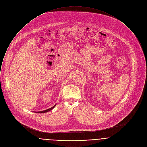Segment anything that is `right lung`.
I'll list each match as a JSON object with an SVG mask.
<instances>
[{
	"instance_id": "1",
	"label": "right lung",
	"mask_w": 147,
	"mask_h": 147,
	"mask_svg": "<svg viewBox=\"0 0 147 147\" xmlns=\"http://www.w3.org/2000/svg\"><path fill=\"white\" fill-rule=\"evenodd\" d=\"M55 105H55L54 106H53L52 107H51V108H50L49 109H47V110H45V111H39V112H36V113H46V112H49V111H51V110H52L55 107Z\"/></svg>"
}]
</instances>
